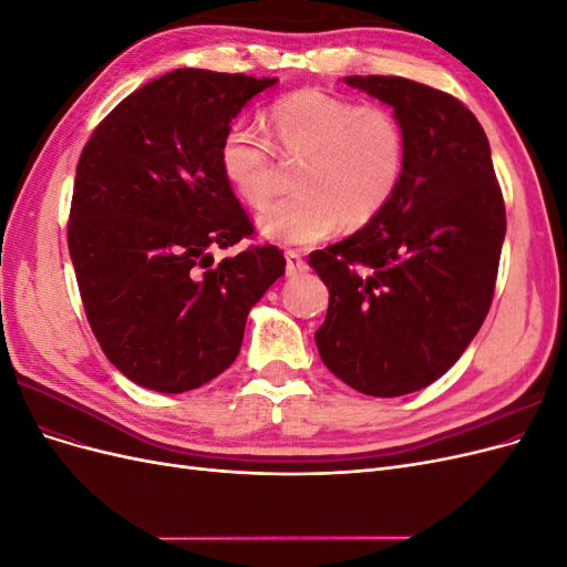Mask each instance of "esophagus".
<instances>
[{
	"label": "esophagus",
	"instance_id": "1",
	"mask_svg": "<svg viewBox=\"0 0 567 567\" xmlns=\"http://www.w3.org/2000/svg\"><path fill=\"white\" fill-rule=\"evenodd\" d=\"M307 271V262L298 250H286V274L288 277H298V274Z\"/></svg>",
	"mask_w": 567,
	"mask_h": 567
}]
</instances>
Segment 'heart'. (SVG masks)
<instances>
[{"label":"heart","instance_id":"obj_1","mask_svg":"<svg viewBox=\"0 0 567 567\" xmlns=\"http://www.w3.org/2000/svg\"><path fill=\"white\" fill-rule=\"evenodd\" d=\"M269 125L298 167L300 192L260 217L269 241L312 246L342 221L364 227L398 194L406 165V136L383 106H359L352 99L307 87L274 101ZM221 175L250 208H265L277 192L274 151L267 136L236 120L219 142Z\"/></svg>","mask_w":567,"mask_h":567}]
</instances>
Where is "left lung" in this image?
Wrapping results in <instances>:
<instances>
[{
  "instance_id": "8db88e82",
  "label": "left lung",
  "mask_w": 567,
  "mask_h": 567,
  "mask_svg": "<svg viewBox=\"0 0 567 567\" xmlns=\"http://www.w3.org/2000/svg\"><path fill=\"white\" fill-rule=\"evenodd\" d=\"M406 136L398 194L364 229L310 255L329 288L315 333L350 388L400 398L447 373L483 326L506 234L489 142L452 94L394 75H350Z\"/></svg>"
}]
</instances>
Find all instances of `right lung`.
<instances>
[{"instance_id":"1","label":"right lung","mask_w":567,"mask_h":567,"mask_svg":"<svg viewBox=\"0 0 567 567\" xmlns=\"http://www.w3.org/2000/svg\"><path fill=\"white\" fill-rule=\"evenodd\" d=\"M277 78L177 68L99 123L75 169L68 250L87 321L136 385L179 394L231 367L250 307L277 281V246L213 267V248L252 236L221 175L219 142Z\"/></svg>"}]
</instances>
